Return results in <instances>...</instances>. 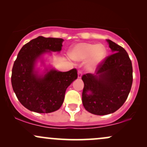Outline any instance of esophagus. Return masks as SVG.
Wrapping results in <instances>:
<instances>
[{"instance_id":"obj_1","label":"esophagus","mask_w":147,"mask_h":147,"mask_svg":"<svg viewBox=\"0 0 147 147\" xmlns=\"http://www.w3.org/2000/svg\"><path fill=\"white\" fill-rule=\"evenodd\" d=\"M82 72L81 70H79L78 71V78H82Z\"/></svg>"}]
</instances>
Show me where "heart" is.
I'll list each match as a JSON object with an SVG mask.
<instances>
[{
    "mask_svg": "<svg viewBox=\"0 0 147 147\" xmlns=\"http://www.w3.org/2000/svg\"><path fill=\"white\" fill-rule=\"evenodd\" d=\"M106 49L103 45L90 43H78L69 51V57L76 61L86 60L85 68L88 71H93L106 58Z\"/></svg>",
    "mask_w": 147,
    "mask_h": 147,
    "instance_id": "1",
    "label": "heart"
}]
</instances>
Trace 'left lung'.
I'll use <instances>...</instances> for the list:
<instances>
[{
    "mask_svg": "<svg viewBox=\"0 0 147 147\" xmlns=\"http://www.w3.org/2000/svg\"><path fill=\"white\" fill-rule=\"evenodd\" d=\"M113 54L104 59L95 74L82 76V103L87 111L97 115L115 112L127 99L133 83L132 63L122 47L107 39Z\"/></svg>",
    "mask_w": 147,
    "mask_h": 147,
    "instance_id": "1",
    "label": "left lung"
}]
</instances>
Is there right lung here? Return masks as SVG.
Segmentation results:
<instances>
[{"label":"right lung","instance_id":"add662e5","mask_svg":"<svg viewBox=\"0 0 147 147\" xmlns=\"http://www.w3.org/2000/svg\"><path fill=\"white\" fill-rule=\"evenodd\" d=\"M63 39L38 36L22 47L14 61L11 73L13 90L21 104L28 110L48 113L61 106L65 90L77 78V71L72 69L60 72L45 68L40 73L36 69L38 60L45 53L61 50Z\"/></svg>","mask_w":147,"mask_h":147}]
</instances>
